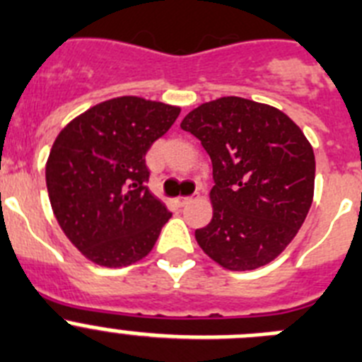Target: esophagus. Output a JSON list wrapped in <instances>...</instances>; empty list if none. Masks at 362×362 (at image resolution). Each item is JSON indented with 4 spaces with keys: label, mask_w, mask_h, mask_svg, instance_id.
<instances>
[{
    "label": "esophagus",
    "mask_w": 362,
    "mask_h": 362,
    "mask_svg": "<svg viewBox=\"0 0 362 362\" xmlns=\"http://www.w3.org/2000/svg\"><path fill=\"white\" fill-rule=\"evenodd\" d=\"M198 198H200V194H194V197H178V204L187 205V204H191L192 200H198Z\"/></svg>",
    "instance_id": "1"
}]
</instances>
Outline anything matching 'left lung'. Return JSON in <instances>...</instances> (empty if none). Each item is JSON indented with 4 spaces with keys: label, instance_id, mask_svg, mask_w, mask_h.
<instances>
[{
    "label": "left lung",
    "instance_id": "obj_1",
    "mask_svg": "<svg viewBox=\"0 0 362 362\" xmlns=\"http://www.w3.org/2000/svg\"><path fill=\"white\" fill-rule=\"evenodd\" d=\"M180 127L212 160V219L200 248L230 272L257 269L295 239L314 197V151L298 124L272 105L239 96L202 103Z\"/></svg>",
    "mask_w": 362,
    "mask_h": 362
}]
</instances>
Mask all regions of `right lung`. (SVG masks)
<instances>
[{
    "label": "right lung",
    "mask_w": 362,
    "mask_h": 362,
    "mask_svg": "<svg viewBox=\"0 0 362 362\" xmlns=\"http://www.w3.org/2000/svg\"><path fill=\"white\" fill-rule=\"evenodd\" d=\"M180 107L139 96L101 101L60 130L46 162L49 204L83 257L123 268L151 252L171 218L144 184V155Z\"/></svg>",
    "instance_id": "add662e5"
}]
</instances>
